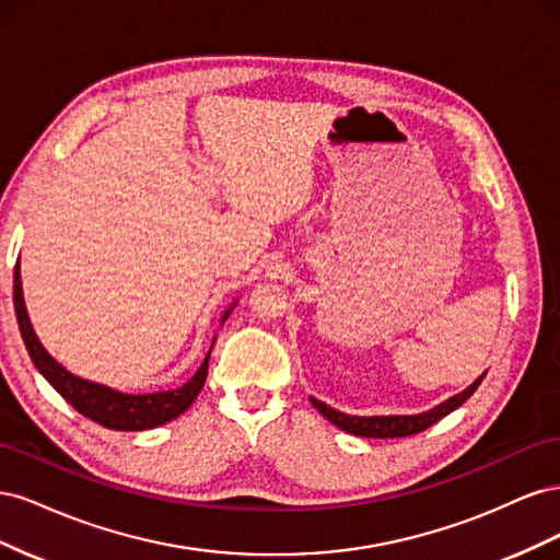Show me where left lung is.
<instances>
[{"instance_id": "obj_1", "label": "left lung", "mask_w": 560, "mask_h": 560, "mask_svg": "<svg viewBox=\"0 0 560 560\" xmlns=\"http://www.w3.org/2000/svg\"><path fill=\"white\" fill-rule=\"evenodd\" d=\"M483 376H479L469 387H465L463 393L448 397L446 401L434 406V409H430L425 413H418V416H348V413L331 409V406H327L325 401H319L315 397H311V401L315 409L331 422V425L341 428L343 432H350L354 436H371V439L411 436V434H418L422 430L432 428L434 422H439L444 416L455 411L457 406H463L474 395V389L481 385Z\"/></svg>"}]
</instances>
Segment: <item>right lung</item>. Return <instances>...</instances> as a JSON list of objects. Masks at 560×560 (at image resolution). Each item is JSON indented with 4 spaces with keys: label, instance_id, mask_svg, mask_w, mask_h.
<instances>
[{
    "label": "right lung",
    "instance_id": "1",
    "mask_svg": "<svg viewBox=\"0 0 560 560\" xmlns=\"http://www.w3.org/2000/svg\"><path fill=\"white\" fill-rule=\"evenodd\" d=\"M13 306H15V317H19L23 343L39 374L58 389V395L67 404H72L81 416L95 420L97 425L109 428V430H121V432H140V430L165 425L167 420H175L177 416H182L186 409H189L202 389V385H206L212 348L206 354V360H202L200 369L194 374V378L186 381L182 387L163 389V393L126 395L107 385H100V383L70 374L62 364H58L54 358H50L37 338L35 329L30 325L19 264H15V270H13ZM233 306L235 303H231V308L224 311L222 325L231 315Z\"/></svg>",
    "mask_w": 560,
    "mask_h": 560
}]
</instances>
